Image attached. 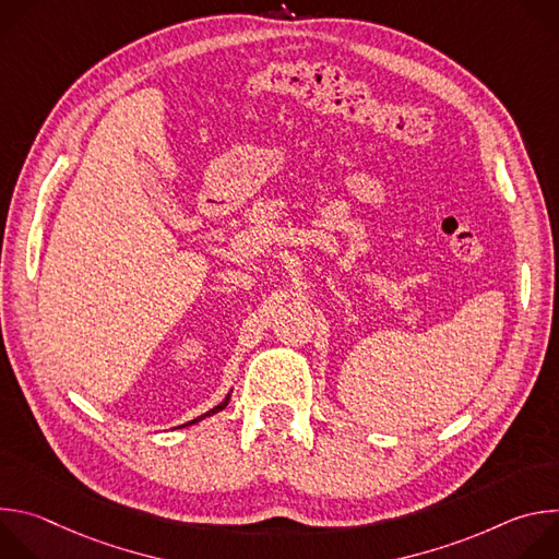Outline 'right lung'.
Here are the masks:
<instances>
[{
  "label": "right lung",
  "instance_id": "obj_1",
  "mask_svg": "<svg viewBox=\"0 0 559 559\" xmlns=\"http://www.w3.org/2000/svg\"><path fill=\"white\" fill-rule=\"evenodd\" d=\"M227 403H229V395H227V397H225V401H223V403H221V405H216V407H214V409H210V412H207V414H203V416H201V418H197V420H192V423H188V425H194V423H199V420H203V418H207V416H212V414H218V412H221V409H225V407H227ZM183 427H186V425H183Z\"/></svg>",
  "mask_w": 559,
  "mask_h": 559
}]
</instances>
